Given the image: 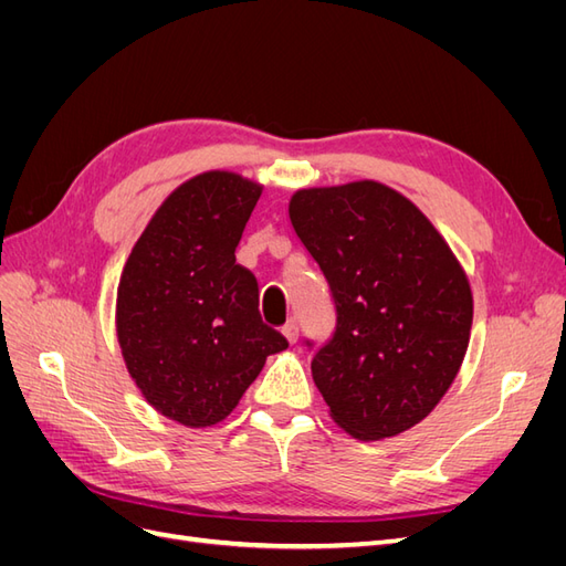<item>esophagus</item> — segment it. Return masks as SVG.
Returning a JSON list of instances; mask_svg holds the SVG:
<instances>
[{
    "label": "esophagus",
    "mask_w": 566,
    "mask_h": 566,
    "mask_svg": "<svg viewBox=\"0 0 566 566\" xmlns=\"http://www.w3.org/2000/svg\"><path fill=\"white\" fill-rule=\"evenodd\" d=\"M283 337L290 342V345H295L297 342V335H300V325H297V321L295 318H290L285 325H283Z\"/></svg>",
    "instance_id": "34e87169"
}]
</instances>
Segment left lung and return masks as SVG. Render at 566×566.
<instances>
[{
    "label": "left lung",
    "mask_w": 566,
    "mask_h": 566,
    "mask_svg": "<svg viewBox=\"0 0 566 566\" xmlns=\"http://www.w3.org/2000/svg\"><path fill=\"white\" fill-rule=\"evenodd\" d=\"M287 217L335 300V333L312 378L337 427L397 437L453 385L472 331V290L430 219L391 186L300 188Z\"/></svg>",
    "instance_id": "obj_1"
}]
</instances>
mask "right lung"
Here are the masks:
<instances>
[{
    "label": "right lung",
    "mask_w": 566,
    "mask_h": 566,
    "mask_svg": "<svg viewBox=\"0 0 566 566\" xmlns=\"http://www.w3.org/2000/svg\"><path fill=\"white\" fill-rule=\"evenodd\" d=\"M262 184L210 169L179 184L117 283L115 331L125 366L160 416L191 430L224 420L287 347L260 318V290L235 245Z\"/></svg>",
    "instance_id": "obj_1"
}]
</instances>
